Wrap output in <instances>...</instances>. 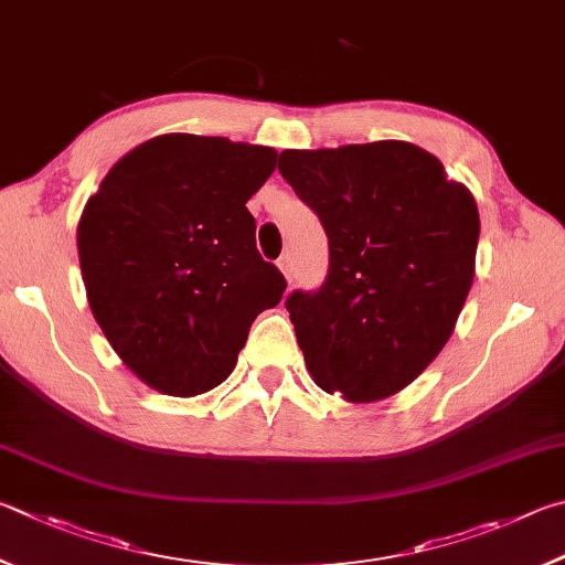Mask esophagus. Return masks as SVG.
Masks as SVG:
<instances>
[{"label":"esophagus","instance_id":"esophagus-1","mask_svg":"<svg viewBox=\"0 0 565 565\" xmlns=\"http://www.w3.org/2000/svg\"><path fill=\"white\" fill-rule=\"evenodd\" d=\"M277 267H280V273L288 277V280L292 282V277H295V265H292V257H290V253H285V255H280V260H277Z\"/></svg>","mask_w":565,"mask_h":565}]
</instances>
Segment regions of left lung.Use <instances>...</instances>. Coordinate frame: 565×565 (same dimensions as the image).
<instances>
[{
  "mask_svg": "<svg viewBox=\"0 0 565 565\" xmlns=\"http://www.w3.org/2000/svg\"><path fill=\"white\" fill-rule=\"evenodd\" d=\"M277 171L328 233L330 270L285 308L318 387L380 402L451 338L473 282L477 201L407 141L282 151Z\"/></svg>",
  "mask_w": 565,
  "mask_h": 565,
  "instance_id": "left-lung-1",
  "label": "left lung"
}]
</instances>
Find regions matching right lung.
Instances as JSON below:
<instances>
[{"label": "right lung", "mask_w": 565, "mask_h": 565, "mask_svg": "<svg viewBox=\"0 0 565 565\" xmlns=\"http://www.w3.org/2000/svg\"><path fill=\"white\" fill-rule=\"evenodd\" d=\"M277 151L166 134L136 146L88 198L76 231L88 308L136 377L195 397L233 372L285 277L255 247L245 203Z\"/></svg>", "instance_id": "right-lung-1"}]
</instances>
